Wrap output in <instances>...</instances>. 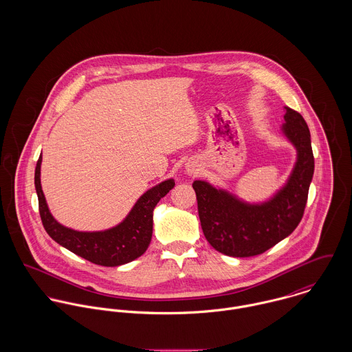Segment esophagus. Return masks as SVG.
Wrapping results in <instances>:
<instances>
[{
  "label": "esophagus",
  "instance_id": "1",
  "mask_svg": "<svg viewBox=\"0 0 352 352\" xmlns=\"http://www.w3.org/2000/svg\"><path fill=\"white\" fill-rule=\"evenodd\" d=\"M186 170L188 175L195 176L197 173H199V165H197L195 162H187L186 164Z\"/></svg>",
  "mask_w": 352,
  "mask_h": 352
}]
</instances>
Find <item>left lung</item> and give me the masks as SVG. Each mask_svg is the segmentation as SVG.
Segmentation results:
<instances>
[{"instance_id":"obj_1","label":"left lung","mask_w":352,"mask_h":352,"mask_svg":"<svg viewBox=\"0 0 352 352\" xmlns=\"http://www.w3.org/2000/svg\"><path fill=\"white\" fill-rule=\"evenodd\" d=\"M283 118L279 133L294 146L297 160L272 197L247 201L206 180L194 182L201 229L215 251L232 257L260 254L289 237L301 222L314 173L310 131L297 111L285 107Z\"/></svg>"}]
</instances>
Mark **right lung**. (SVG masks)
<instances>
[{
	"mask_svg": "<svg viewBox=\"0 0 352 352\" xmlns=\"http://www.w3.org/2000/svg\"><path fill=\"white\" fill-rule=\"evenodd\" d=\"M41 165L42 154L35 169V188L43 226L55 243L104 267L123 265L146 252L151 241L154 207L175 187L173 179H166L142 194L118 225L105 230L80 232L63 226L52 217L41 184Z\"/></svg>",
	"mask_w": 352,
	"mask_h": 352,
	"instance_id": "1",
	"label": "right lung"
}]
</instances>
